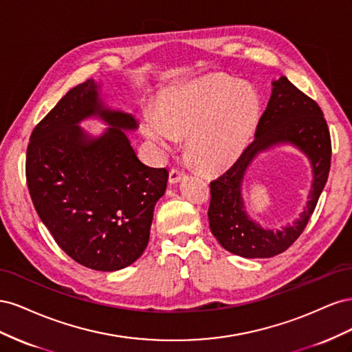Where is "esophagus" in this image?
Masks as SVG:
<instances>
[{
	"label": "esophagus",
	"mask_w": 352,
	"mask_h": 352,
	"mask_svg": "<svg viewBox=\"0 0 352 352\" xmlns=\"http://www.w3.org/2000/svg\"><path fill=\"white\" fill-rule=\"evenodd\" d=\"M185 176H186V175H185L184 170H180V168H177V167H172V168H170V173H168V182H170V184H177V182H180V180H182Z\"/></svg>",
	"instance_id": "obj_1"
}]
</instances>
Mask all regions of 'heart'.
<instances>
[{
  "instance_id": "obj_1",
  "label": "heart",
  "mask_w": 352,
  "mask_h": 352,
  "mask_svg": "<svg viewBox=\"0 0 352 352\" xmlns=\"http://www.w3.org/2000/svg\"><path fill=\"white\" fill-rule=\"evenodd\" d=\"M258 119L260 101L252 89L211 78L170 94L158 116L144 113L142 129L163 150L188 136L189 158L202 170L219 172L239 158Z\"/></svg>"
}]
</instances>
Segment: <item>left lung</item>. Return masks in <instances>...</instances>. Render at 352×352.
I'll list each match as a JSON object with an SVG mask.
<instances>
[{
	"label": "left lung",
	"instance_id": "1",
	"mask_svg": "<svg viewBox=\"0 0 352 352\" xmlns=\"http://www.w3.org/2000/svg\"><path fill=\"white\" fill-rule=\"evenodd\" d=\"M279 143H292L311 160L314 184L309 202L292 226L269 231L252 222L241 199L246 168L260 152ZM332 157L329 127L318 104L282 76L273 82L272 97L255 131V140L225 173L210 184L208 221L223 248L245 258H269L286 251L301 235L327 182Z\"/></svg>",
	"mask_w": 352,
	"mask_h": 352
}]
</instances>
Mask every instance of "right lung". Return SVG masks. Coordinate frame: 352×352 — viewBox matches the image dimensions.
<instances>
[{"mask_svg":"<svg viewBox=\"0 0 352 352\" xmlns=\"http://www.w3.org/2000/svg\"><path fill=\"white\" fill-rule=\"evenodd\" d=\"M98 88L92 79L78 85L35 126L26 182L58 247L85 267L116 272L145 251L168 172L138 158L124 133L138 127L135 117L104 107ZM92 115L112 126L98 138L78 126Z\"/></svg>","mask_w":352,"mask_h":352,"instance_id":"right-lung-1","label":"right lung"}]
</instances>
